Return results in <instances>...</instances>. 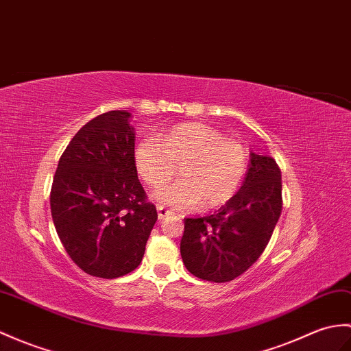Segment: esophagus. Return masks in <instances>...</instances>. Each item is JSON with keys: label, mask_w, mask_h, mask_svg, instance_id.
Wrapping results in <instances>:
<instances>
[{"label": "esophagus", "mask_w": 351, "mask_h": 351, "mask_svg": "<svg viewBox=\"0 0 351 351\" xmlns=\"http://www.w3.org/2000/svg\"><path fill=\"white\" fill-rule=\"evenodd\" d=\"M157 210H158V219H160V221H161V219H165L166 217H169L170 214H172L169 209H166L165 206H161V205L157 206Z\"/></svg>", "instance_id": "obj_1"}]
</instances>
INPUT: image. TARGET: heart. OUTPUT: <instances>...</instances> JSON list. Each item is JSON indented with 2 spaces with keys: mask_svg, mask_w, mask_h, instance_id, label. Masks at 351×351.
Returning <instances> with one entry per match:
<instances>
[{
  "mask_svg": "<svg viewBox=\"0 0 351 351\" xmlns=\"http://www.w3.org/2000/svg\"><path fill=\"white\" fill-rule=\"evenodd\" d=\"M137 172L152 189L175 173L179 181L161 186L154 199L178 209L209 210L229 202L248 170V152L205 124H182L157 138H143L134 149Z\"/></svg>",
  "mask_w": 351,
  "mask_h": 351,
  "instance_id": "obj_1",
  "label": "heart"
}]
</instances>
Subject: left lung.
I'll list each match as a JSON object with an SVG mask.
<instances>
[{"instance_id": "1", "label": "left lung", "mask_w": 351, "mask_h": 351, "mask_svg": "<svg viewBox=\"0 0 351 351\" xmlns=\"http://www.w3.org/2000/svg\"><path fill=\"white\" fill-rule=\"evenodd\" d=\"M281 172L272 157L250 152L245 181L214 214L185 218L181 257L189 272L232 281L265 251L281 215Z\"/></svg>"}]
</instances>
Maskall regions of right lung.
Returning a JSON list of instances; mask_svg holds the SVG:
<instances>
[{
  "instance_id": "right-lung-1",
  "label": "right lung",
  "mask_w": 351,
  "mask_h": 351,
  "mask_svg": "<svg viewBox=\"0 0 351 351\" xmlns=\"http://www.w3.org/2000/svg\"><path fill=\"white\" fill-rule=\"evenodd\" d=\"M130 118L110 110L86 122L61 156L51 191L65 251L82 271L106 280L141 265L158 218L138 182Z\"/></svg>"
}]
</instances>
